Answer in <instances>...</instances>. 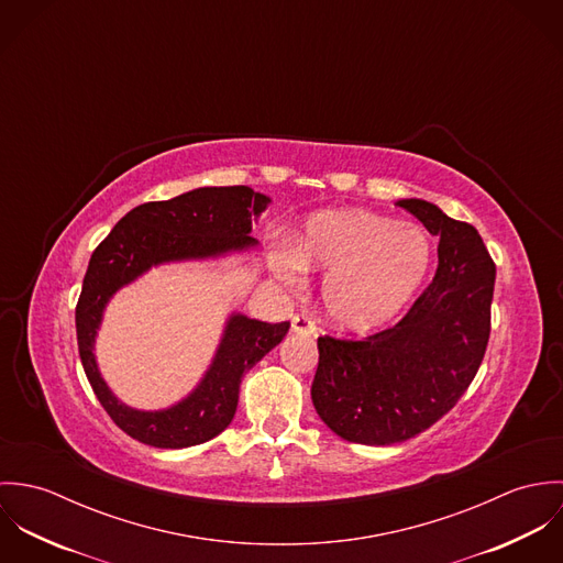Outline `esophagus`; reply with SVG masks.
I'll return each instance as SVG.
<instances>
[{"label": "esophagus", "instance_id": "obj_1", "mask_svg": "<svg viewBox=\"0 0 563 563\" xmlns=\"http://www.w3.org/2000/svg\"><path fill=\"white\" fill-rule=\"evenodd\" d=\"M292 331L295 333H303V335H314L317 333V324L308 314H295L292 317Z\"/></svg>", "mask_w": 563, "mask_h": 563}]
</instances>
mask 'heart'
I'll return each instance as SVG.
<instances>
[{
    "label": "heart",
    "mask_w": 563,
    "mask_h": 563,
    "mask_svg": "<svg viewBox=\"0 0 563 563\" xmlns=\"http://www.w3.org/2000/svg\"><path fill=\"white\" fill-rule=\"evenodd\" d=\"M431 264L422 230L390 219L346 210L308 221L295 246L271 262L288 286L303 284L306 271H322L324 317L349 333H366L393 321L420 288Z\"/></svg>",
    "instance_id": "obj_1"
}]
</instances>
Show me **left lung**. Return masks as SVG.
Returning <instances> with one entry per match:
<instances>
[{"label":"left lung","mask_w":563,"mask_h":563,"mask_svg":"<svg viewBox=\"0 0 563 563\" xmlns=\"http://www.w3.org/2000/svg\"><path fill=\"white\" fill-rule=\"evenodd\" d=\"M397 206L438 236V271L409 312L364 340L319 338L312 402L342 440L405 442L455 407L482 366L496 266L479 232L422 199Z\"/></svg>","instance_id":"left-lung-1"}]
</instances>
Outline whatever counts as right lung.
<instances>
[{"label":"right lung","instance_id":"1","mask_svg":"<svg viewBox=\"0 0 563 563\" xmlns=\"http://www.w3.org/2000/svg\"><path fill=\"white\" fill-rule=\"evenodd\" d=\"M268 203L266 195L249 186L195 188L130 210L92 251L76 308L81 366L108 416L130 438L156 449H186L219 435L236 413L242 375L284 340L290 322L232 314L199 386L166 409L143 411L119 401L97 368L92 349L108 301L152 266L255 246L257 241L249 236L251 219Z\"/></svg>","mask_w":563,"mask_h":563}]
</instances>
